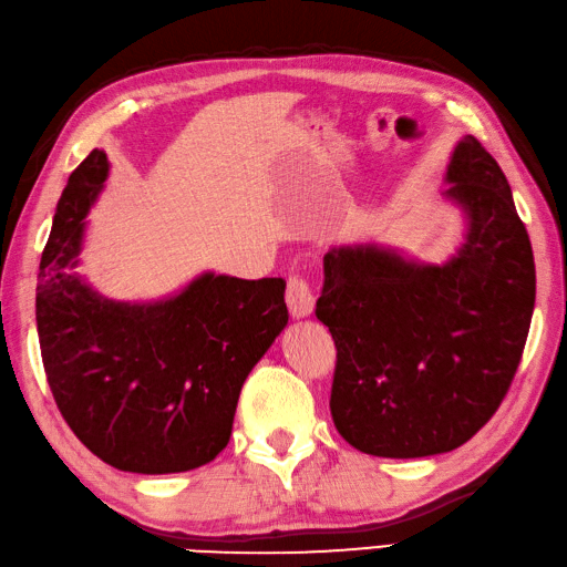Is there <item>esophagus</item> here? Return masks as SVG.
Here are the masks:
<instances>
[{
  "label": "esophagus",
  "mask_w": 567,
  "mask_h": 567,
  "mask_svg": "<svg viewBox=\"0 0 567 567\" xmlns=\"http://www.w3.org/2000/svg\"><path fill=\"white\" fill-rule=\"evenodd\" d=\"M286 306L291 310L293 318H308L313 313L316 296H313V288H310L306 279H300V276H291V279H288Z\"/></svg>",
  "instance_id": "34e87169"
}]
</instances>
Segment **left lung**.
<instances>
[{
  "label": "left lung",
  "mask_w": 567,
  "mask_h": 567,
  "mask_svg": "<svg viewBox=\"0 0 567 567\" xmlns=\"http://www.w3.org/2000/svg\"><path fill=\"white\" fill-rule=\"evenodd\" d=\"M443 193L467 219L443 264L377 247H334L316 316L334 364L330 413L377 457L450 453L487 423L512 386L536 303L530 239L509 181L475 136L450 156Z\"/></svg>",
  "instance_id": "8db88e82"
}]
</instances>
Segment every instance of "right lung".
I'll use <instances>...</instances> for the list:
<instances>
[{
    "label": "right lung",
    "instance_id": "1",
    "mask_svg": "<svg viewBox=\"0 0 567 567\" xmlns=\"http://www.w3.org/2000/svg\"><path fill=\"white\" fill-rule=\"evenodd\" d=\"M107 173L92 148L55 207L37 286L43 369L58 411L102 462L188 472L229 443L241 384L288 322L286 281L205 271L154 303L100 296L75 267Z\"/></svg>",
    "mask_w": 567,
    "mask_h": 567
}]
</instances>
